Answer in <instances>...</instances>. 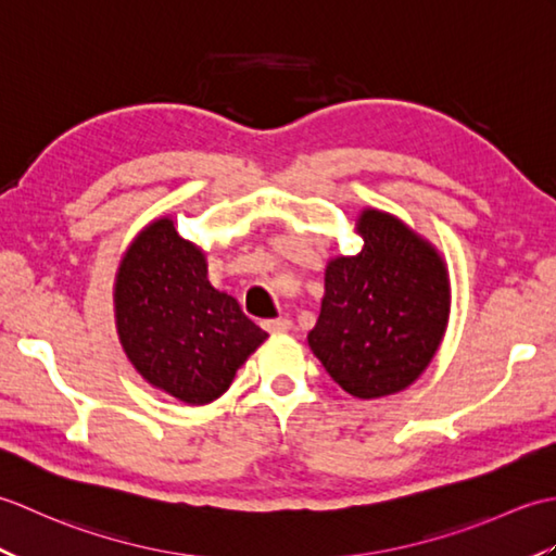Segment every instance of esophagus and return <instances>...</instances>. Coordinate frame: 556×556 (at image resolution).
<instances>
[{
    "instance_id": "34e87169",
    "label": "esophagus",
    "mask_w": 556,
    "mask_h": 556,
    "mask_svg": "<svg viewBox=\"0 0 556 556\" xmlns=\"http://www.w3.org/2000/svg\"><path fill=\"white\" fill-rule=\"evenodd\" d=\"M263 327L267 332H289L291 320H287V317H271V320L263 323Z\"/></svg>"
}]
</instances>
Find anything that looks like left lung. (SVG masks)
<instances>
[{
	"label": "left lung",
	"mask_w": 556,
	"mask_h": 556,
	"mask_svg": "<svg viewBox=\"0 0 556 556\" xmlns=\"http://www.w3.org/2000/svg\"><path fill=\"white\" fill-rule=\"evenodd\" d=\"M358 255L334 257L308 344L329 377L358 399L406 389L428 368L448 320L442 257L396 217L365 210Z\"/></svg>",
	"instance_id": "obj_1"
}]
</instances>
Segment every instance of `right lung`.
<instances>
[{"label":"right lung","mask_w":556,"mask_h":556,"mask_svg":"<svg viewBox=\"0 0 556 556\" xmlns=\"http://www.w3.org/2000/svg\"><path fill=\"white\" fill-rule=\"evenodd\" d=\"M116 329L136 370L186 404H210L263 344L236 299L210 287L205 255L152 222L128 248L114 287Z\"/></svg>","instance_id":"add662e5"}]
</instances>
